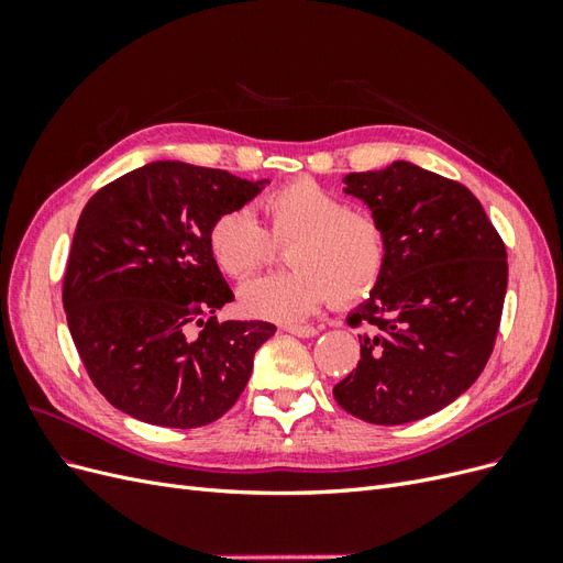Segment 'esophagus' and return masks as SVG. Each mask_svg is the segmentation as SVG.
<instances>
[{"instance_id": "1", "label": "esophagus", "mask_w": 563, "mask_h": 563, "mask_svg": "<svg viewBox=\"0 0 563 563\" xmlns=\"http://www.w3.org/2000/svg\"><path fill=\"white\" fill-rule=\"evenodd\" d=\"M286 333L298 335V338H312L319 333L317 327H310V323H291V327H284Z\"/></svg>"}]
</instances>
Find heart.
I'll return each instance as SVG.
<instances>
[{
	"label": "heart",
	"instance_id": "obj_1",
	"mask_svg": "<svg viewBox=\"0 0 563 563\" xmlns=\"http://www.w3.org/2000/svg\"><path fill=\"white\" fill-rule=\"evenodd\" d=\"M267 228L246 209L220 213L209 228V251L232 279H244L291 244L286 263L294 269L251 279L240 288V305L251 317L300 321L333 298L338 305L364 300L387 265V234L376 216L350 209L312 178L277 187L263 201Z\"/></svg>",
	"mask_w": 563,
	"mask_h": 563
}]
</instances>
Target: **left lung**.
I'll list each match as a JSON object with an SVG mask.
<instances>
[{
  "label": "left lung",
  "mask_w": 563,
  "mask_h": 563,
  "mask_svg": "<svg viewBox=\"0 0 563 563\" xmlns=\"http://www.w3.org/2000/svg\"><path fill=\"white\" fill-rule=\"evenodd\" d=\"M387 234V265L350 314L362 360L333 387L347 413L373 424L428 418L482 376L507 291V251L465 185L391 162L345 176Z\"/></svg>",
  "instance_id": "left-lung-1"
}]
</instances>
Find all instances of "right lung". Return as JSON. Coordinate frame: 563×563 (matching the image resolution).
Returning a JSON list of instances; mask_svg holds the SVG:
<instances>
[{
  "label": "right lung",
  "instance_id": "right-lung-1",
  "mask_svg": "<svg viewBox=\"0 0 563 563\" xmlns=\"http://www.w3.org/2000/svg\"><path fill=\"white\" fill-rule=\"evenodd\" d=\"M265 183L152 162L100 187L84 207L63 308L84 368L119 411L190 430L240 399L255 350L277 327L216 319L234 294L209 251V228Z\"/></svg>",
  "mask_w": 563,
  "mask_h": 563
}]
</instances>
